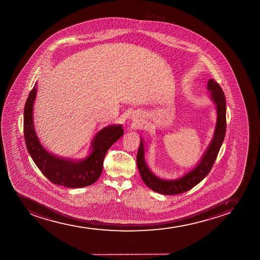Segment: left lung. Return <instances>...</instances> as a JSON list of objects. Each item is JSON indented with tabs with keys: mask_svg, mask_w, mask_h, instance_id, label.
Returning <instances> with one entry per match:
<instances>
[{
	"mask_svg": "<svg viewBox=\"0 0 260 260\" xmlns=\"http://www.w3.org/2000/svg\"><path fill=\"white\" fill-rule=\"evenodd\" d=\"M207 87L212 93V100L217 108V125L212 143L201 159L200 165H198L193 170L176 180H164L159 179L146 166L144 158L143 142L141 141L137 153L138 169L140 171L141 179L144 183L150 189H152V191L164 195L183 193L198 185L204 178H206L212 169L220 149L221 145L224 141L226 132V105L224 92L217 81L211 79L208 81Z\"/></svg>",
	"mask_w": 260,
	"mask_h": 260,
	"instance_id": "8db88e82",
	"label": "left lung"
}]
</instances>
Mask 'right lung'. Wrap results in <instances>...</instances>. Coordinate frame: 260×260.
<instances>
[{
	"label": "right lung",
	"instance_id": "add662e5",
	"mask_svg": "<svg viewBox=\"0 0 260 260\" xmlns=\"http://www.w3.org/2000/svg\"><path fill=\"white\" fill-rule=\"evenodd\" d=\"M36 96V83L30 91L24 108V138L31 158L44 176L55 185L80 188L96 182L103 169L105 156L111 146L124 133L121 125H108L99 132L93 141V151L81 161L57 158L48 153L36 137L33 125V105Z\"/></svg>",
	"mask_w": 260,
	"mask_h": 260
}]
</instances>
